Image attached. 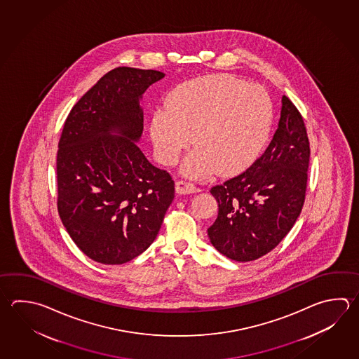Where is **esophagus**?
Here are the masks:
<instances>
[{
  "instance_id": "obj_1",
  "label": "esophagus",
  "mask_w": 359,
  "mask_h": 359,
  "mask_svg": "<svg viewBox=\"0 0 359 359\" xmlns=\"http://www.w3.org/2000/svg\"><path fill=\"white\" fill-rule=\"evenodd\" d=\"M175 189L179 194H190L201 191V188L196 187V184L190 183L187 180H177L175 184Z\"/></svg>"
}]
</instances>
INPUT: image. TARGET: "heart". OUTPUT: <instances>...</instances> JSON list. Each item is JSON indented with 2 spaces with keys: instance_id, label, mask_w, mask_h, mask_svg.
I'll return each mask as SVG.
<instances>
[{
  "instance_id": "obj_1",
  "label": "heart",
  "mask_w": 359,
  "mask_h": 359,
  "mask_svg": "<svg viewBox=\"0 0 359 359\" xmlns=\"http://www.w3.org/2000/svg\"><path fill=\"white\" fill-rule=\"evenodd\" d=\"M273 122V105L264 88L233 76H208L185 82L157 109L151 121L156 152L165 165L177 163L189 147L185 174L205 176L215 170L231 175L260 154Z\"/></svg>"
}]
</instances>
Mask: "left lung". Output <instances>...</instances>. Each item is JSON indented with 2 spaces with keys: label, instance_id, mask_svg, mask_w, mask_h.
<instances>
[{
  "label": "left lung",
  "instance_id": "1",
  "mask_svg": "<svg viewBox=\"0 0 359 359\" xmlns=\"http://www.w3.org/2000/svg\"><path fill=\"white\" fill-rule=\"evenodd\" d=\"M310 141L304 118L282 97L278 129L264 154L240 175L215 185L218 216L210 243L236 262H251L273 250L291 231L304 207Z\"/></svg>",
  "mask_w": 359,
  "mask_h": 359
}]
</instances>
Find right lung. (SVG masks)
<instances>
[{"instance_id": "add662e5", "label": "right lung", "mask_w": 359, "mask_h": 359, "mask_svg": "<svg viewBox=\"0 0 359 359\" xmlns=\"http://www.w3.org/2000/svg\"><path fill=\"white\" fill-rule=\"evenodd\" d=\"M163 76L114 68L76 102L63 126L57 208L71 238L97 263L124 264L142 254L175 196L169 172L149 163L135 143L143 130L140 99Z\"/></svg>"}]
</instances>
